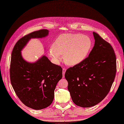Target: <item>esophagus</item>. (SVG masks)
I'll use <instances>...</instances> for the list:
<instances>
[{
    "instance_id": "34e87169",
    "label": "esophagus",
    "mask_w": 124,
    "mask_h": 124,
    "mask_svg": "<svg viewBox=\"0 0 124 124\" xmlns=\"http://www.w3.org/2000/svg\"><path fill=\"white\" fill-rule=\"evenodd\" d=\"M66 68H63L62 69V77L64 78L65 77V73L66 72Z\"/></svg>"
}]
</instances>
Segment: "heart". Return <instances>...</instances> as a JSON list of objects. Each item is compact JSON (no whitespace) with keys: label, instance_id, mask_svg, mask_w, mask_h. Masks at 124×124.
<instances>
[{"label":"heart","instance_id":"b5f03b06","mask_svg":"<svg viewBox=\"0 0 124 124\" xmlns=\"http://www.w3.org/2000/svg\"><path fill=\"white\" fill-rule=\"evenodd\" d=\"M92 46L89 37L80 33H64L59 35L49 49V55L55 62L63 55L67 65L74 66L83 62Z\"/></svg>","mask_w":124,"mask_h":124}]
</instances>
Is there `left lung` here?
<instances>
[{
	"label": "left lung",
	"instance_id": "obj_1",
	"mask_svg": "<svg viewBox=\"0 0 124 124\" xmlns=\"http://www.w3.org/2000/svg\"><path fill=\"white\" fill-rule=\"evenodd\" d=\"M95 44L88 57L67 70L65 77L73 102L88 108L100 102L109 92L116 72V59L111 44L93 32Z\"/></svg>",
	"mask_w": 124,
	"mask_h": 124
}]
</instances>
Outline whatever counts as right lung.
Returning a JSON list of instances; mask_svg holds the SVG:
<instances>
[{
    "instance_id": "add662e5",
    "label": "right lung",
    "mask_w": 124,
    "mask_h": 124,
    "mask_svg": "<svg viewBox=\"0 0 124 124\" xmlns=\"http://www.w3.org/2000/svg\"><path fill=\"white\" fill-rule=\"evenodd\" d=\"M48 34V30L41 29L22 37L15 44L11 54V83L23 103L35 110L47 108L53 102L62 69L44 55L35 62H27L22 57L21 51L31 39L43 38Z\"/></svg>"
}]
</instances>
